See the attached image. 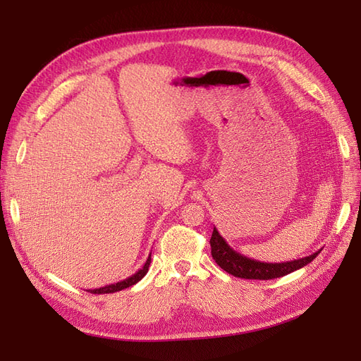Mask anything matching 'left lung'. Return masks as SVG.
Instances as JSON below:
<instances>
[{
	"mask_svg": "<svg viewBox=\"0 0 361 361\" xmlns=\"http://www.w3.org/2000/svg\"><path fill=\"white\" fill-rule=\"evenodd\" d=\"M211 253L214 260L216 262V265L223 268L226 272H228V274L248 280H271L288 276L290 272L310 264V262L321 253V250L305 257L281 262V264H277V262L276 264H271V262H259L256 259H250L241 253H238L236 250H233L227 244L226 239L214 227V232L211 236Z\"/></svg>",
	"mask_w": 361,
	"mask_h": 361,
	"instance_id": "obj_1",
	"label": "left lung"
}]
</instances>
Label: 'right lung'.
Returning a JSON list of instances; mask_svg holds the SVG:
<instances>
[{
	"label": "right lung",
	"mask_w": 361,
	"mask_h": 361,
	"mask_svg": "<svg viewBox=\"0 0 361 361\" xmlns=\"http://www.w3.org/2000/svg\"><path fill=\"white\" fill-rule=\"evenodd\" d=\"M150 255H152V253H150ZM150 255H149V257H147V260H146V264L143 265V268H140V269L135 272V274L129 276V277L125 279V280H120V281H117V283H113V285H106V286L97 288V289H89V292H92V293H113V292L122 290V289H126V288H129V286L135 285V283H138L141 279H143V277L147 274L149 265H150V262H152Z\"/></svg>",
	"instance_id": "obj_1"
}]
</instances>
